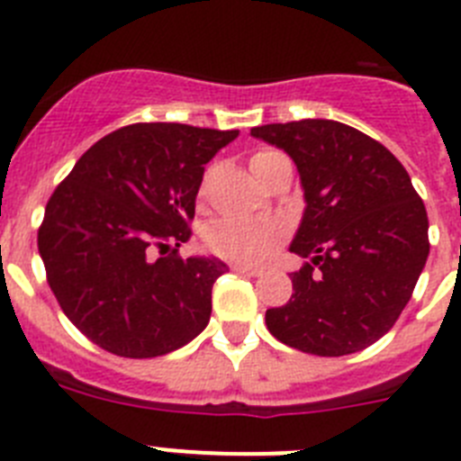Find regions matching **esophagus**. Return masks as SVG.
I'll return each instance as SVG.
<instances>
[{
	"label": "esophagus",
	"instance_id": "34e87169",
	"mask_svg": "<svg viewBox=\"0 0 461 461\" xmlns=\"http://www.w3.org/2000/svg\"><path fill=\"white\" fill-rule=\"evenodd\" d=\"M233 267V272H238V275H249V276H258L260 272V267H254V266H242V263H235V266H230Z\"/></svg>",
	"mask_w": 461,
	"mask_h": 461
}]
</instances>
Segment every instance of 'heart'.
Returning <instances> with one entry per match:
<instances>
[{
    "mask_svg": "<svg viewBox=\"0 0 461 461\" xmlns=\"http://www.w3.org/2000/svg\"><path fill=\"white\" fill-rule=\"evenodd\" d=\"M275 149H258L251 154L249 166L258 168L267 158L276 157ZM281 223L275 219L223 217L207 230V247L217 256L238 263H256L267 254L272 244L281 238Z\"/></svg>",
    "mask_w": 461,
    "mask_h": 461,
    "instance_id": "heart-1",
    "label": "heart"
}]
</instances>
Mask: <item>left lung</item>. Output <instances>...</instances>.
Instances as JSON below:
<instances>
[{
    "label": "left lung",
    "mask_w": 461,
    "mask_h": 461,
    "mask_svg": "<svg viewBox=\"0 0 461 461\" xmlns=\"http://www.w3.org/2000/svg\"><path fill=\"white\" fill-rule=\"evenodd\" d=\"M295 161L304 217L291 251L293 295L267 330L312 356H348L381 339L409 304L429 256L427 210L388 148L332 120L251 129Z\"/></svg>",
    "instance_id": "1"
}]
</instances>
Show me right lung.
Instances as JSON below:
<instances>
[{
  "label": "right lung",
  "instance_id": "right-lung-1",
  "mask_svg": "<svg viewBox=\"0 0 461 461\" xmlns=\"http://www.w3.org/2000/svg\"><path fill=\"white\" fill-rule=\"evenodd\" d=\"M238 133L175 122L122 126L52 191L39 254L57 303L89 341L120 357H157L205 330L212 286L228 267L182 258L177 247L191 238L205 164Z\"/></svg>",
  "mask_w": 461,
  "mask_h": 461
}]
</instances>
